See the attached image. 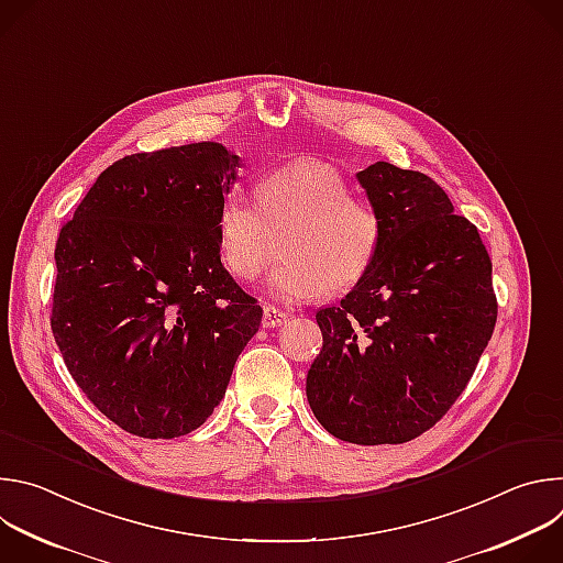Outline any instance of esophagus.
Returning a JSON list of instances; mask_svg holds the SVG:
<instances>
[{
	"instance_id": "1",
	"label": "esophagus",
	"mask_w": 563,
	"mask_h": 563,
	"mask_svg": "<svg viewBox=\"0 0 563 563\" xmlns=\"http://www.w3.org/2000/svg\"><path fill=\"white\" fill-rule=\"evenodd\" d=\"M287 318H289L287 311H283V309L274 307V305H265V309H263V328H278V325L287 323Z\"/></svg>"
}]
</instances>
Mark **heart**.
<instances>
[{
    "instance_id": "obj_1",
    "label": "heart",
    "mask_w": 563,
    "mask_h": 563,
    "mask_svg": "<svg viewBox=\"0 0 563 563\" xmlns=\"http://www.w3.org/2000/svg\"><path fill=\"white\" fill-rule=\"evenodd\" d=\"M256 198L231 189L218 207V254L233 278H258L278 258V240L287 261L269 276L267 291L283 302L350 291L374 265L380 216L352 196L332 165L311 157L283 165L263 176Z\"/></svg>"
}]
</instances>
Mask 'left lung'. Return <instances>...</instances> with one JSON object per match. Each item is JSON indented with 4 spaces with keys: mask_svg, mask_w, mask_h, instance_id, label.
<instances>
[{
    "mask_svg": "<svg viewBox=\"0 0 563 563\" xmlns=\"http://www.w3.org/2000/svg\"><path fill=\"white\" fill-rule=\"evenodd\" d=\"M356 178L380 216V250L341 305L316 313L323 350L307 400L341 441L406 443L445 417L493 339V261L430 176L376 163Z\"/></svg>",
    "mask_w": 563,
    "mask_h": 563,
    "instance_id": "left-lung-1",
    "label": "left lung"
}]
</instances>
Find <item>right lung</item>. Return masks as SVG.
<instances>
[{"instance_id": "right-lung-1", "label": "right lung", "mask_w": 563, "mask_h": 563, "mask_svg": "<svg viewBox=\"0 0 563 563\" xmlns=\"http://www.w3.org/2000/svg\"><path fill=\"white\" fill-rule=\"evenodd\" d=\"M238 165L218 142L124 155L59 229L55 343L77 387L129 434L200 428L258 332L263 307L218 254Z\"/></svg>"}]
</instances>
